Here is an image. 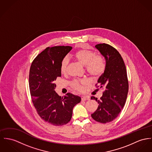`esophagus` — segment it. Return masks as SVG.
<instances>
[{
	"mask_svg": "<svg viewBox=\"0 0 152 152\" xmlns=\"http://www.w3.org/2000/svg\"><path fill=\"white\" fill-rule=\"evenodd\" d=\"M90 99V98L87 96H84L82 98V101H87V100H89Z\"/></svg>",
	"mask_w": 152,
	"mask_h": 152,
	"instance_id": "obj_1",
	"label": "esophagus"
}]
</instances>
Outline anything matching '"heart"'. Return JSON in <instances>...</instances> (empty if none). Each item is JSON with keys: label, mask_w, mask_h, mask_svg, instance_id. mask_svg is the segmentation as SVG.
Segmentation results:
<instances>
[{"label": "heart", "mask_w": 152, "mask_h": 152, "mask_svg": "<svg viewBox=\"0 0 152 152\" xmlns=\"http://www.w3.org/2000/svg\"><path fill=\"white\" fill-rule=\"evenodd\" d=\"M74 57L83 65L86 66L88 73L94 78L101 76L106 68V62L105 58L99 54H95L93 51L83 49L76 51ZM68 60L66 58L62 59L60 64V71L64 74L67 71ZM86 81L84 80L75 79L71 83V86L78 91H83Z\"/></svg>", "instance_id": "1"}]
</instances>
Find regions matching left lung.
<instances>
[{
	"label": "left lung",
	"mask_w": 152,
	"mask_h": 152,
	"mask_svg": "<svg viewBox=\"0 0 152 152\" xmlns=\"http://www.w3.org/2000/svg\"><path fill=\"white\" fill-rule=\"evenodd\" d=\"M95 47L105 57L106 68L95 85L96 88H105L102 96L99 100L93 96L91 97L98 104L91 117L98 122L106 123L115 120L125 105L129 80L124 62L117 50L106 43L96 45Z\"/></svg>",
	"instance_id": "8db88e82"
}]
</instances>
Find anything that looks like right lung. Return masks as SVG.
Returning a JSON list of instances; mask_svg holds the SVG:
<instances>
[{"label":"right lung","mask_w":152,"mask_h":152,"mask_svg":"<svg viewBox=\"0 0 152 152\" xmlns=\"http://www.w3.org/2000/svg\"><path fill=\"white\" fill-rule=\"evenodd\" d=\"M72 48L47 47L34 59L29 70V90L36 112L45 121L55 126L69 122L73 107L81 101L77 95L68 93L61 97L54 90L55 81L61 76V61Z\"/></svg>","instance_id":"1"}]
</instances>
